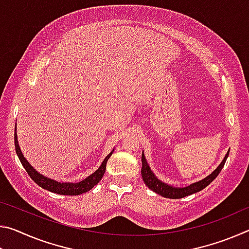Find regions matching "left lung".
Masks as SVG:
<instances>
[{
	"instance_id": "8db88e82",
	"label": "left lung",
	"mask_w": 249,
	"mask_h": 249,
	"mask_svg": "<svg viewBox=\"0 0 249 249\" xmlns=\"http://www.w3.org/2000/svg\"><path fill=\"white\" fill-rule=\"evenodd\" d=\"M229 154H230V151L226 154L225 158L223 159V161L221 162V165L218 166L210 176L206 177V178H204L203 180L199 181V182H196L191 185H188V187H185V188H174V187H170V185H168L166 183L161 182L160 180H158L157 178H156L153 172H151L144 155H142V180H144L145 184L154 192L158 193V195L162 196L163 197H169V199H181V197L193 195V193L199 192L201 190H203L205 187H208V185L216 178L218 174H220L222 168L224 167L226 159H227V157H229Z\"/></svg>"
}]
</instances>
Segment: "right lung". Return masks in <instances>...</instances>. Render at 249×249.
I'll list each match as a JSON object with an SVG mask.
<instances>
[{
    "label": "right lung",
    "mask_w": 249,
    "mask_h": 249,
    "mask_svg": "<svg viewBox=\"0 0 249 249\" xmlns=\"http://www.w3.org/2000/svg\"><path fill=\"white\" fill-rule=\"evenodd\" d=\"M14 142H15V150L16 154H18V158L22 162L23 167L25 168V170L27 171L28 176L35 181V182L41 187L45 190H48L50 192L57 193V195H62V196H79L82 195L84 192L90 191L92 188L94 187L95 184H98L100 182V180L102 179V177L105 172V169H107V162L108 158L111 157V155L113 154V151L109 155L107 156V158L103 160L102 165L96 170L94 174H92L91 176L88 177L87 179H84L83 181L79 183H61V182H57V181L52 180L46 178V177L41 176L38 174L34 168L29 165L27 162V160L24 158V156L22 154V151L19 149L18 146V136H16V132L14 134Z\"/></svg>",
    "instance_id": "obj_1"
}]
</instances>
